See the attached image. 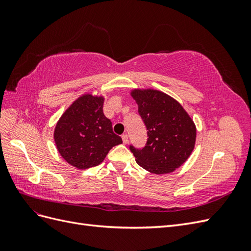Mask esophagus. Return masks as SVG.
I'll return each mask as SVG.
<instances>
[{
	"instance_id": "1",
	"label": "esophagus",
	"mask_w": 251,
	"mask_h": 251,
	"mask_svg": "<svg viewBox=\"0 0 251 251\" xmlns=\"http://www.w3.org/2000/svg\"><path fill=\"white\" fill-rule=\"evenodd\" d=\"M121 138H123V142H124L125 144L127 142V135H126V134L121 135Z\"/></svg>"
}]
</instances>
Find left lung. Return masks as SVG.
<instances>
[{
	"instance_id": "left-lung-1",
	"label": "left lung",
	"mask_w": 251,
	"mask_h": 251,
	"mask_svg": "<svg viewBox=\"0 0 251 251\" xmlns=\"http://www.w3.org/2000/svg\"><path fill=\"white\" fill-rule=\"evenodd\" d=\"M132 96L148 131L143 148L130 144L136 162L151 173H172L186 161L194 150L193 120L178 101L160 91L134 90Z\"/></svg>"
}]
</instances>
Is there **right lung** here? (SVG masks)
I'll return each mask as SVG.
<instances>
[{
	"mask_svg": "<svg viewBox=\"0 0 251 251\" xmlns=\"http://www.w3.org/2000/svg\"><path fill=\"white\" fill-rule=\"evenodd\" d=\"M103 98L90 94L75 100L56 124L54 140L59 154L75 168L100 164L115 146L123 143L103 115Z\"/></svg>",
	"mask_w": 251,
	"mask_h": 251,
	"instance_id": "right-lung-1",
	"label": "right lung"
}]
</instances>
